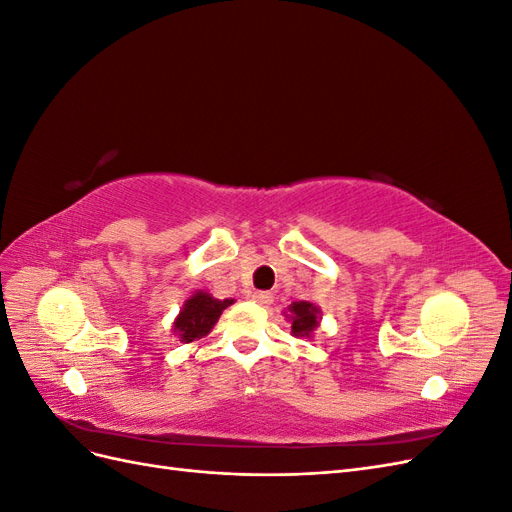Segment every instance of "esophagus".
Instances as JSON below:
<instances>
[{
  "instance_id": "1",
  "label": "esophagus",
  "mask_w": 512,
  "mask_h": 512,
  "mask_svg": "<svg viewBox=\"0 0 512 512\" xmlns=\"http://www.w3.org/2000/svg\"><path fill=\"white\" fill-rule=\"evenodd\" d=\"M252 301L258 305H271L273 303V294L267 290H256L252 292Z\"/></svg>"
}]
</instances>
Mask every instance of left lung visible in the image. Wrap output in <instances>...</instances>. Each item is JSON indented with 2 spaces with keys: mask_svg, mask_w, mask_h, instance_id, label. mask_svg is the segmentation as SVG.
Masks as SVG:
<instances>
[{
  "mask_svg": "<svg viewBox=\"0 0 512 512\" xmlns=\"http://www.w3.org/2000/svg\"><path fill=\"white\" fill-rule=\"evenodd\" d=\"M292 322L294 337H312L314 329L320 324V307L309 301H294L286 314Z\"/></svg>",
  "mask_w": 512,
  "mask_h": 512,
  "instance_id": "left-lung-1",
  "label": "left lung"
}]
</instances>
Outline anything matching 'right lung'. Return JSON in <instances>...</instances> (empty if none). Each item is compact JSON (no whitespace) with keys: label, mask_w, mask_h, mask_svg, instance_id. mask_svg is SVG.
<instances>
[{"label":"right lung","mask_w":512,"mask_h":512,"mask_svg":"<svg viewBox=\"0 0 512 512\" xmlns=\"http://www.w3.org/2000/svg\"><path fill=\"white\" fill-rule=\"evenodd\" d=\"M235 303V299H213L209 292L198 290L183 303L179 316L175 318L173 331L183 344H192L196 339L211 333L213 324L218 322L224 309Z\"/></svg>","instance_id":"1"}]
</instances>
